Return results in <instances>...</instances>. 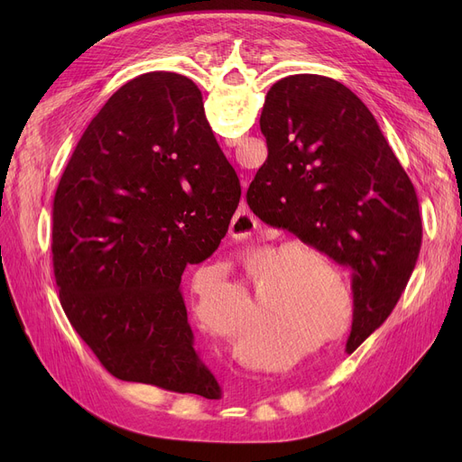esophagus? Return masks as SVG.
Returning <instances> with one entry per match:
<instances>
[{"mask_svg":"<svg viewBox=\"0 0 462 462\" xmlns=\"http://www.w3.org/2000/svg\"><path fill=\"white\" fill-rule=\"evenodd\" d=\"M258 228V221L256 217L249 211V209H239L234 217H232V223H230V234L236 239H249L254 230Z\"/></svg>","mask_w":462,"mask_h":462,"instance_id":"34e87169","label":"esophagus"}]
</instances>
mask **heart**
I'll return each instance as SVG.
<instances>
[{
	"label": "heart",
	"instance_id": "1",
	"mask_svg": "<svg viewBox=\"0 0 462 462\" xmlns=\"http://www.w3.org/2000/svg\"><path fill=\"white\" fill-rule=\"evenodd\" d=\"M309 259L317 262L322 270L333 272V263L322 251L305 244V241L292 239L260 258V262L256 263V268L253 272V288L254 292H258L259 288L262 287L261 284L263 283V281L265 280L266 282L260 291L263 300L272 301L273 305L292 309L298 314H303L305 319L314 320L319 329H331L333 324L338 320V314H341V301H338V298L324 296L320 292L308 298L307 304L300 303L307 297L301 296L303 292H309V290L310 292H317V288L320 286L335 284L333 279L322 277L320 272L310 270L312 263H309ZM335 281L338 286H346L341 277H335ZM215 282H218V277L211 272H199L192 275V312L194 317H197V320L206 328H213L221 322L211 317L213 305H215L213 301ZM225 290L232 294L234 300L237 298L236 290H230V288H225ZM294 297L297 298V303L290 304L289 301ZM270 345L273 346L282 345L281 326L277 328L273 326ZM256 367L272 371L277 367V361L262 357L256 361Z\"/></svg>",
	"mask_w": 462,
	"mask_h": 462
}]
</instances>
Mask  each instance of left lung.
Masks as SVG:
<instances>
[{"label": "left lung", "mask_w": 462, "mask_h": 462, "mask_svg": "<svg viewBox=\"0 0 462 462\" xmlns=\"http://www.w3.org/2000/svg\"><path fill=\"white\" fill-rule=\"evenodd\" d=\"M260 131L268 159L247 204L265 225L352 270V352L390 317L416 268L423 232L414 185L371 110L333 79L275 82Z\"/></svg>", "instance_id": "left-lung-1"}]
</instances>
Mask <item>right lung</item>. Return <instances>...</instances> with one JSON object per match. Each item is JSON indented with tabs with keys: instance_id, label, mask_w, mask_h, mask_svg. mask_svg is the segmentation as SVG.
<instances>
[{
	"instance_id": "1",
	"label": "right lung",
	"mask_w": 462,
	"mask_h": 462,
	"mask_svg": "<svg viewBox=\"0 0 462 462\" xmlns=\"http://www.w3.org/2000/svg\"><path fill=\"white\" fill-rule=\"evenodd\" d=\"M239 197L190 79L140 75L91 119L54 197L52 262L70 326L112 376L221 397L181 275L217 251Z\"/></svg>"
}]
</instances>
